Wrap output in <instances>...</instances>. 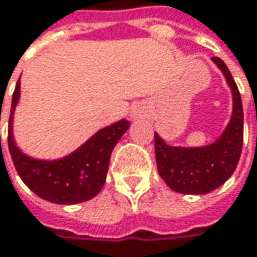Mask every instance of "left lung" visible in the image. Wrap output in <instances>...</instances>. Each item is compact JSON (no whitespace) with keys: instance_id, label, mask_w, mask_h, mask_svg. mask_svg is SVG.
Instances as JSON below:
<instances>
[{"instance_id":"obj_1","label":"left lung","mask_w":257,"mask_h":257,"mask_svg":"<svg viewBox=\"0 0 257 257\" xmlns=\"http://www.w3.org/2000/svg\"><path fill=\"white\" fill-rule=\"evenodd\" d=\"M213 62L222 70L232 89L233 111L228 128L222 137L205 147H171L155 134V155L159 176L176 192L204 195L222 186L235 171L244 138L242 102L236 83L226 64L214 56Z\"/></svg>"}]
</instances>
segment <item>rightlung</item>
Masks as SVG:
<instances>
[{"label":"right lung","mask_w":257,"mask_h":257,"mask_svg":"<svg viewBox=\"0 0 257 257\" xmlns=\"http://www.w3.org/2000/svg\"><path fill=\"white\" fill-rule=\"evenodd\" d=\"M19 93L21 83L18 80L12 99L7 141L15 168L22 181L35 195L55 204H77L96 196L105 183L111 152L131 123L123 119L98 131L77 152L64 159H32L16 147L12 135L13 111L19 101Z\"/></svg>","instance_id":"1"}]
</instances>
